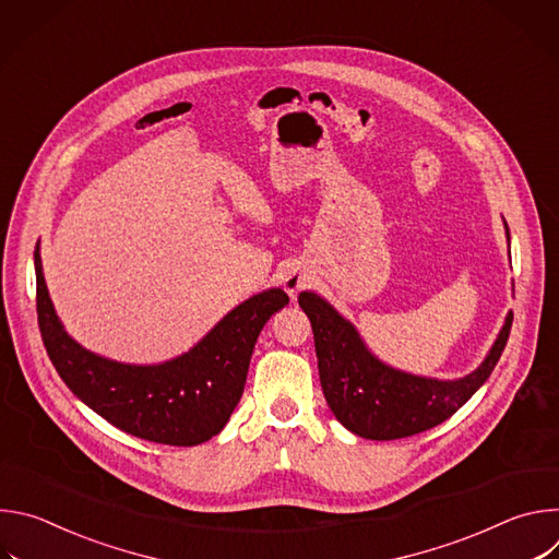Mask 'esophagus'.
I'll use <instances>...</instances> for the list:
<instances>
[{
  "mask_svg": "<svg viewBox=\"0 0 559 559\" xmlns=\"http://www.w3.org/2000/svg\"><path fill=\"white\" fill-rule=\"evenodd\" d=\"M309 283H311V274H309L305 267H294V270H289V272L285 274V278H283V287H285V292H287L292 298H296V294H298L300 289H305Z\"/></svg>",
  "mask_w": 559,
  "mask_h": 559,
  "instance_id": "1",
  "label": "esophagus"
}]
</instances>
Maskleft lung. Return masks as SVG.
<instances>
[{
    "mask_svg": "<svg viewBox=\"0 0 559 559\" xmlns=\"http://www.w3.org/2000/svg\"><path fill=\"white\" fill-rule=\"evenodd\" d=\"M504 231L511 246L507 221ZM298 305L311 323L318 376L332 414L367 440L416 436L451 418L491 376L513 323L509 311L485 360L471 373L449 380L386 365L367 347L349 318L316 292H300Z\"/></svg>",
    "mask_w": 559,
    "mask_h": 559,
    "instance_id": "8db88e82",
    "label": "left lung"
}]
</instances>
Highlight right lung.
I'll list each match as a JSON object with an SVG mask.
<instances>
[{
    "label": "right lung",
    "mask_w": 559,
    "mask_h": 559,
    "mask_svg": "<svg viewBox=\"0 0 559 559\" xmlns=\"http://www.w3.org/2000/svg\"><path fill=\"white\" fill-rule=\"evenodd\" d=\"M35 274L41 341L66 386L117 429L173 447L221 433L243 395L263 325L289 302L281 287L263 289L229 309L188 352L136 365L99 356L66 332L46 287L39 243Z\"/></svg>",
    "instance_id": "add662e5"
}]
</instances>
